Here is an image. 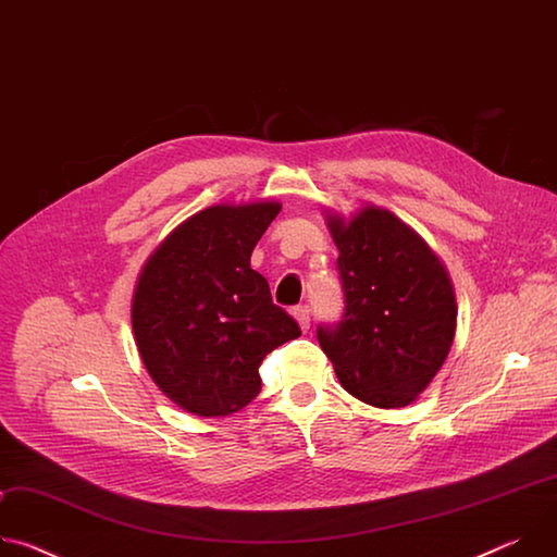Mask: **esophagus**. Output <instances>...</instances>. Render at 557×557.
Returning <instances> with one entry per match:
<instances>
[{
	"label": "esophagus",
	"instance_id": "esophagus-1",
	"mask_svg": "<svg viewBox=\"0 0 557 557\" xmlns=\"http://www.w3.org/2000/svg\"><path fill=\"white\" fill-rule=\"evenodd\" d=\"M293 317H295L299 329H301L304 333L310 329V310H308V306H297V308L293 310Z\"/></svg>",
	"mask_w": 557,
	"mask_h": 557
}]
</instances>
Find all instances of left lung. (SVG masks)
I'll return each instance as SVG.
<instances>
[{"mask_svg": "<svg viewBox=\"0 0 557 557\" xmlns=\"http://www.w3.org/2000/svg\"><path fill=\"white\" fill-rule=\"evenodd\" d=\"M346 295L344 320L317 339L355 399L406 408L445 363L456 333L449 273L423 237L392 211H326Z\"/></svg>", "mask_w": 557, "mask_h": 557, "instance_id": "obj_1", "label": "left lung"}]
</instances>
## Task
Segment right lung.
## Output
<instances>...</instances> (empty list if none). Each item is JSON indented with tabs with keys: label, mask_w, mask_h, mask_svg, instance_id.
<instances>
[{
	"label": "right lung",
	"mask_w": 557,
	"mask_h": 557,
	"mask_svg": "<svg viewBox=\"0 0 557 557\" xmlns=\"http://www.w3.org/2000/svg\"><path fill=\"white\" fill-rule=\"evenodd\" d=\"M280 209L275 200L207 207L181 222L140 269L134 342L151 381L185 412L243 410L262 389L264 357L301 335L251 269Z\"/></svg>",
	"instance_id": "1"
}]
</instances>
